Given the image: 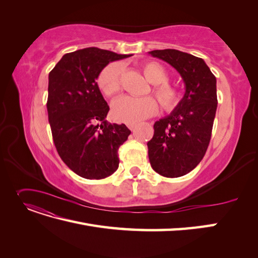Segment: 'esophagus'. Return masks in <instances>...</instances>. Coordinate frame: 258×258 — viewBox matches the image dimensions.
Segmentation results:
<instances>
[{
    "label": "esophagus",
    "mask_w": 258,
    "mask_h": 258,
    "mask_svg": "<svg viewBox=\"0 0 258 258\" xmlns=\"http://www.w3.org/2000/svg\"><path fill=\"white\" fill-rule=\"evenodd\" d=\"M127 127L132 131V130H135L137 128V123H128Z\"/></svg>",
    "instance_id": "obj_1"
}]
</instances>
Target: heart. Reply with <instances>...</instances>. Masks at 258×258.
Wrapping results in <instances>:
<instances>
[{
  "mask_svg": "<svg viewBox=\"0 0 258 258\" xmlns=\"http://www.w3.org/2000/svg\"><path fill=\"white\" fill-rule=\"evenodd\" d=\"M145 79L153 84L152 91L166 112H172L181 103L182 93L176 87L167 83L168 72L158 62L147 61L141 67ZM122 67L119 62H113L101 71L98 86L106 97L117 95L121 89ZM158 110V104L152 97L131 98L122 97L112 105V116L117 121L137 123L153 116Z\"/></svg>",
  "mask_w": 258,
  "mask_h": 258,
  "instance_id": "1",
  "label": "heart"
}]
</instances>
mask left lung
<instances>
[{
  "mask_svg": "<svg viewBox=\"0 0 258 258\" xmlns=\"http://www.w3.org/2000/svg\"><path fill=\"white\" fill-rule=\"evenodd\" d=\"M148 53L172 66L185 84L181 103L154 123L148 158L160 175L183 176L198 166L208 150L217 107L216 79L204 59L190 53L176 49Z\"/></svg>",
  "mask_w": 258,
  "mask_h": 258,
  "instance_id": "8db88e82",
  "label": "left lung"
}]
</instances>
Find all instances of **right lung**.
Listing matches in <instances>:
<instances>
[{
  "instance_id": "right-lung-1",
  "label": "right lung",
  "mask_w": 258,
  "mask_h": 258,
  "mask_svg": "<svg viewBox=\"0 0 258 258\" xmlns=\"http://www.w3.org/2000/svg\"><path fill=\"white\" fill-rule=\"evenodd\" d=\"M130 56L84 48L66 53L49 73L47 112L53 143L66 165L84 178H104L118 168L117 152L131 131L105 120L110 107L96 80L110 62Z\"/></svg>"
}]
</instances>
